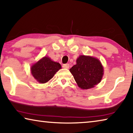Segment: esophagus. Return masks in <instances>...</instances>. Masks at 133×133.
I'll use <instances>...</instances> for the list:
<instances>
[{"label": "esophagus", "mask_w": 133, "mask_h": 133, "mask_svg": "<svg viewBox=\"0 0 133 133\" xmlns=\"http://www.w3.org/2000/svg\"><path fill=\"white\" fill-rule=\"evenodd\" d=\"M63 67L64 69H69V64H64L63 65Z\"/></svg>", "instance_id": "1"}]
</instances>
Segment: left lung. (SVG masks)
Segmentation results:
<instances>
[{
  "label": "left lung",
  "mask_w": 133,
  "mask_h": 133,
  "mask_svg": "<svg viewBox=\"0 0 133 133\" xmlns=\"http://www.w3.org/2000/svg\"><path fill=\"white\" fill-rule=\"evenodd\" d=\"M79 87L88 89L98 85L104 75V68L98 58L91 56H80L76 64L70 69Z\"/></svg>",
  "instance_id": "1"
}]
</instances>
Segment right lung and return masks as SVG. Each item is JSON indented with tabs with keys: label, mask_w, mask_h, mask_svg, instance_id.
<instances>
[{
	"label": "right lung",
	"mask_w": 133,
	"mask_h": 133,
	"mask_svg": "<svg viewBox=\"0 0 133 133\" xmlns=\"http://www.w3.org/2000/svg\"><path fill=\"white\" fill-rule=\"evenodd\" d=\"M61 68L60 63L53 62L48 57L45 56L31 66V71L37 81L40 83H45Z\"/></svg>",
	"instance_id": "1"
}]
</instances>
